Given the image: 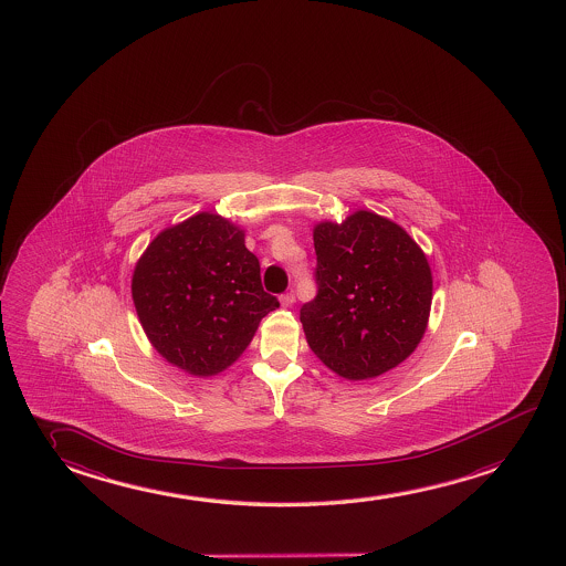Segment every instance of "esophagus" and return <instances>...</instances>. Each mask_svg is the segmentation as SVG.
<instances>
[{"mask_svg": "<svg viewBox=\"0 0 566 566\" xmlns=\"http://www.w3.org/2000/svg\"><path fill=\"white\" fill-rule=\"evenodd\" d=\"M295 293H293V291H291V293H285V295L279 296V303H281V306H283V308H289V306H293V304H295Z\"/></svg>", "mask_w": 566, "mask_h": 566, "instance_id": "obj_1", "label": "esophagus"}]
</instances>
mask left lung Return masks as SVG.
Masks as SVG:
<instances>
[{
	"mask_svg": "<svg viewBox=\"0 0 566 566\" xmlns=\"http://www.w3.org/2000/svg\"><path fill=\"white\" fill-rule=\"evenodd\" d=\"M314 250L318 293L301 322L316 357L349 380L398 367L429 322L432 275L421 248L390 219L357 211L316 224Z\"/></svg>",
	"mask_w": 566,
	"mask_h": 566,
	"instance_id": "1",
	"label": "left lung"
}]
</instances>
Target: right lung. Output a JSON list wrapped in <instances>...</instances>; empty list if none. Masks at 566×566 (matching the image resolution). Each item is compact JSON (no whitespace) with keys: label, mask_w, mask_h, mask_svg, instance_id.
<instances>
[{"label":"right lung","mask_w":566,"mask_h":566,"mask_svg":"<svg viewBox=\"0 0 566 566\" xmlns=\"http://www.w3.org/2000/svg\"><path fill=\"white\" fill-rule=\"evenodd\" d=\"M132 296L153 347L193 376L231 367L279 306L244 231L216 213L157 234L134 270Z\"/></svg>","instance_id":"right-lung-1"}]
</instances>
